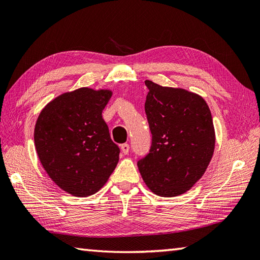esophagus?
<instances>
[{
	"instance_id": "34e87169",
	"label": "esophagus",
	"mask_w": 260,
	"mask_h": 260,
	"mask_svg": "<svg viewBox=\"0 0 260 260\" xmlns=\"http://www.w3.org/2000/svg\"><path fill=\"white\" fill-rule=\"evenodd\" d=\"M120 149H121V152H123L124 154H127L129 152V144H127V143L121 144L120 145Z\"/></svg>"
}]
</instances>
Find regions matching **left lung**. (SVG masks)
Returning a JSON list of instances; mask_svg holds the SVG:
<instances>
[{
    "label": "left lung",
    "instance_id": "obj_1",
    "mask_svg": "<svg viewBox=\"0 0 260 260\" xmlns=\"http://www.w3.org/2000/svg\"><path fill=\"white\" fill-rule=\"evenodd\" d=\"M145 114L151 147L137 167L154 194L174 197L189 190L204 175L215 145L214 126L205 100L184 89L146 80Z\"/></svg>",
    "mask_w": 260,
    "mask_h": 260
}]
</instances>
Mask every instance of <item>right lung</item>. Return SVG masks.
Segmentation results:
<instances>
[{
    "instance_id": "1",
    "label": "right lung",
    "mask_w": 260,
    "mask_h": 260,
    "mask_svg": "<svg viewBox=\"0 0 260 260\" xmlns=\"http://www.w3.org/2000/svg\"><path fill=\"white\" fill-rule=\"evenodd\" d=\"M111 92L81 88L57 96L40 113L35 145L44 169L63 190L85 197L103 187L118 164L103 110Z\"/></svg>"
}]
</instances>
